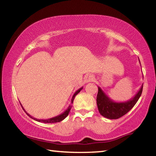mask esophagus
<instances>
[{
	"label": "esophagus",
	"mask_w": 156,
	"mask_h": 156,
	"mask_svg": "<svg viewBox=\"0 0 156 156\" xmlns=\"http://www.w3.org/2000/svg\"><path fill=\"white\" fill-rule=\"evenodd\" d=\"M94 77L93 76V75H91V74L87 75L85 76V78H84V82H85L86 83H90V82L94 80Z\"/></svg>",
	"instance_id": "esophagus-1"
}]
</instances>
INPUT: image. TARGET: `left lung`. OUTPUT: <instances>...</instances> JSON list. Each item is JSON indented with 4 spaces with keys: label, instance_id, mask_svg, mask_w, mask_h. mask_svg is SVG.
<instances>
[{
    "label": "left lung",
    "instance_id": "1",
    "mask_svg": "<svg viewBox=\"0 0 156 156\" xmlns=\"http://www.w3.org/2000/svg\"><path fill=\"white\" fill-rule=\"evenodd\" d=\"M140 61V60H139ZM143 84L135 96L126 102H114L108 97L102 89L98 87V92L97 94L96 102L98 109L100 114L109 119H118L128 113L138 102L140 97Z\"/></svg>",
    "mask_w": 156,
    "mask_h": 156
}]
</instances>
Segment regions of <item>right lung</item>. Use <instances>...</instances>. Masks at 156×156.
I'll return each mask as SVG.
<instances>
[{"label": "right lung", "mask_w": 156, "mask_h": 156, "mask_svg": "<svg viewBox=\"0 0 156 156\" xmlns=\"http://www.w3.org/2000/svg\"><path fill=\"white\" fill-rule=\"evenodd\" d=\"M83 87L80 88V89H78V90L75 92L74 94H73V97H72V100H71V104H72V103L73 104V100H74L75 96L79 93V92H80V91L82 90V89H83ZM20 105H21V106H22V105H21V104H20ZM22 107H23V110H24L25 112V113H27V115L30 116V117L31 118H32V119H34V120H36V121H38V122H44V123H55V122H60V121L63 120L66 117H67V116L68 114H69V112H70L71 108H72V105H69V106L68 107L67 109H66L64 112H63L62 113H61V114L57 115V116H56V117L49 118V119H46V120H39V119H37V118H36L32 117V116L30 115V114H29L28 113H27V112H26V111L24 109V108H23V106H22Z\"/></svg>", "instance_id": "obj_1"}]
</instances>
